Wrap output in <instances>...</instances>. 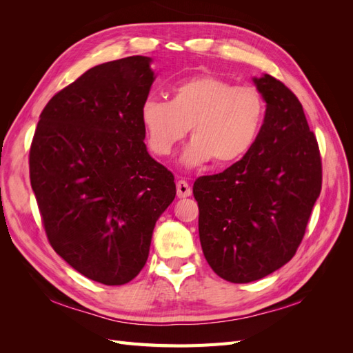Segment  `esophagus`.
Listing matches in <instances>:
<instances>
[{"mask_svg":"<svg viewBox=\"0 0 353 353\" xmlns=\"http://www.w3.org/2000/svg\"><path fill=\"white\" fill-rule=\"evenodd\" d=\"M176 196L179 199L191 196V187L188 185L187 181H183V179L178 181V183H176Z\"/></svg>","mask_w":353,"mask_h":353,"instance_id":"obj_1","label":"esophagus"}]
</instances>
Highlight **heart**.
<instances>
[{
	"label": "heart",
	"mask_w": 353,
	"mask_h": 353,
	"mask_svg": "<svg viewBox=\"0 0 353 353\" xmlns=\"http://www.w3.org/2000/svg\"><path fill=\"white\" fill-rule=\"evenodd\" d=\"M150 150L169 156L185 137L193 140L183 163L232 165L248 154L258 140L265 117V100L253 87H236L216 74H197L178 82L170 101L148 97L140 110Z\"/></svg>",
	"instance_id": "obj_1"
}]
</instances>
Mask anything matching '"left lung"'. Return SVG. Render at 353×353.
<instances>
[{"label":"left lung","instance_id":"left-lung-1","mask_svg":"<svg viewBox=\"0 0 353 353\" xmlns=\"http://www.w3.org/2000/svg\"><path fill=\"white\" fill-rule=\"evenodd\" d=\"M253 81L266 101L258 140L239 162L193 185L203 254L221 279L239 284L293 258L323 184L321 154L301 101L271 74Z\"/></svg>","mask_w":353,"mask_h":353}]
</instances>
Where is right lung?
<instances>
[{"label": "right lung", "mask_w": 353, "mask_h": 353, "mask_svg": "<svg viewBox=\"0 0 353 353\" xmlns=\"http://www.w3.org/2000/svg\"><path fill=\"white\" fill-rule=\"evenodd\" d=\"M150 61L131 56L81 74L47 103L30 144V185L51 248L105 285L140 274L176 194L172 172L144 144Z\"/></svg>", "instance_id": "obj_1"}]
</instances>
